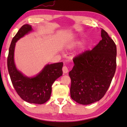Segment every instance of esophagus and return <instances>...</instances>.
<instances>
[{
  "mask_svg": "<svg viewBox=\"0 0 127 127\" xmlns=\"http://www.w3.org/2000/svg\"><path fill=\"white\" fill-rule=\"evenodd\" d=\"M62 70H63V73H64V74L67 73V72H68L69 71L68 68H67L66 66H64L63 67V68H62Z\"/></svg>",
  "mask_w": 127,
  "mask_h": 127,
  "instance_id": "34e87169",
  "label": "esophagus"
}]
</instances>
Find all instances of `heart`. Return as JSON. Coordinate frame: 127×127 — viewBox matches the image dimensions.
<instances>
[{
  "label": "heart",
  "mask_w": 127,
  "mask_h": 127,
  "mask_svg": "<svg viewBox=\"0 0 127 127\" xmlns=\"http://www.w3.org/2000/svg\"><path fill=\"white\" fill-rule=\"evenodd\" d=\"M81 42V41L80 40H76V41L69 43V44L67 45L66 46V49H71V48H74L77 44H80Z\"/></svg>",
  "instance_id": "b5f03b06"
}]
</instances>
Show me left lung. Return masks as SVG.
<instances>
[{
	"label": "left lung",
	"mask_w": 127,
	"mask_h": 127,
	"mask_svg": "<svg viewBox=\"0 0 127 127\" xmlns=\"http://www.w3.org/2000/svg\"><path fill=\"white\" fill-rule=\"evenodd\" d=\"M102 40L92 50L74 58L69 72L70 95L77 103L88 105L100 100L106 93L116 68L117 48L107 32L101 29Z\"/></svg>",
	"instance_id": "obj_1"
}]
</instances>
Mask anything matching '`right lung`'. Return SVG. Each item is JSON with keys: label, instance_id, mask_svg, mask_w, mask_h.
Masks as SVG:
<instances>
[{"label": "right lung", "instance_id": "1", "mask_svg": "<svg viewBox=\"0 0 127 127\" xmlns=\"http://www.w3.org/2000/svg\"><path fill=\"white\" fill-rule=\"evenodd\" d=\"M33 31L29 25H23L13 37L9 47L7 68L16 92L23 100L32 104H42L49 100L53 82L63 74V63L47 64L34 77H27L18 70L14 61L16 42Z\"/></svg>", "mask_w": 127, "mask_h": 127}]
</instances>
